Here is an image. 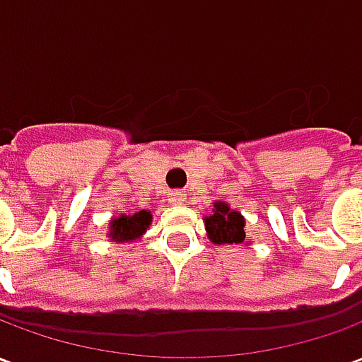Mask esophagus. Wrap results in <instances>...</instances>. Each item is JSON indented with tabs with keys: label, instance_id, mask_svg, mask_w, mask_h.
<instances>
[{
	"label": "esophagus",
	"instance_id": "1",
	"mask_svg": "<svg viewBox=\"0 0 362 362\" xmlns=\"http://www.w3.org/2000/svg\"><path fill=\"white\" fill-rule=\"evenodd\" d=\"M168 202L170 204H184L186 202V194L182 189H176L173 194H168Z\"/></svg>",
	"mask_w": 362,
	"mask_h": 362
}]
</instances>
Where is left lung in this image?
<instances>
[{
  "instance_id": "obj_1",
  "label": "left lung",
  "mask_w": 362,
  "mask_h": 362,
  "mask_svg": "<svg viewBox=\"0 0 362 362\" xmlns=\"http://www.w3.org/2000/svg\"><path fill=\"white\" fill-rule=\"evenodd\" d=\"M205 230L213 244H243L246 238V221L236 209H230L225 202H215L213 213L205 217Z\"/></svg>"
}]
</instances>
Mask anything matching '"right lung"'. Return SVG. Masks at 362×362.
<instances>
[{
  "instance_id": "obj_1",
  "label": "right lung",
  "mask_w": 362,
  "mask_h": 362,
  "mask_svg": "<svg viewBox=\"0 0 362 362\" xmlns=\"http://www.w3.org/2000/svg\"><path fill=\"white\" fill-rule=\"evenodd\" d=\"M151 219H153V215L147 209H141V211L135 213H124V215L114 217L110 221V233H108V236L114 243H132V240H137L149 228Z\"/></svg>"
}]
</instances>
